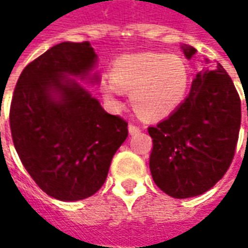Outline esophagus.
<instances>
[{
    "label": "esophagus",
    "mask_w": 248,
    "mask_h": 248,
    "mask_svg": "<svg viewBox=\"0 0 248 248\" xmlns=\"http://www.w3.org/2000/svg\"><path fill=\"white\" fill-rule=\"evenodd\" d=\"M128 129H129V134H131V135H134V134H137V132L140 131V127L137 125V124H134V123H129Z\"/></svg>",
    "instance_id": "obj_1"
}]
</instances>
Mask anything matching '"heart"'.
<instances>
[{
  "label": "heart",
  "instance_id": "1",
  "mask_svg": "<svg viewBox=\"0 0 248 248\" xmlns=\"http://www.w3.org/2000/svg\"><path fill=\"white\" fill-rule=\"evenodd\" d=\"M111 80L102 85L106 99L117 102L123 90H132L131 100L139 114L160 119L181 105L189 77L179 58L140 52L117 58L111 66Z\"/></svg>",
  "mask_w": 248,
  "mask_h": 248
}]
</instances>
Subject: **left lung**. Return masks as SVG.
Wrapping results in <instances>:
<instances>
[{
	"mask_svg": "<svg viewBox=\"0 0 248 248\" xmlns=\"http://www.w3.org/2000/svg\"><path fill=\"white\" fill-rule=\"evenodd\" d=\"M184 52L190 59L196 49L186 46ZM240 123V96L226 70L214 62L196 74L179 108L148 128L153 140L149 167L155 184L175 199L211 189L232 164Z\"/></svg>",
	"mask_w": 248,
	"mask_h": 248,
	"instance_id": "1",
	"label": "left lung"
}]
</instances>
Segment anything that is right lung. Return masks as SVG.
<instances>
[{"label": "right lung", "instance_id": "obj_1", "mask_svg": "<svg viewBox=\"0 0 248 248\" xmlns=\"http://www.w3.org/2000/svg\"><path fill=\"white\" fill-rule=\"evenodd\" d=\"M95 62L88 41L58 44L24 67L11 102V134L22 164L40 189L62 202L95 195L128 135L125 120L105 111L69 77L87 76Z\"/></svg>", "mask_w": 248, "mask_h": 248}]
</instances>
